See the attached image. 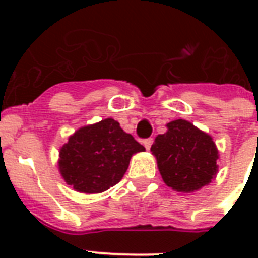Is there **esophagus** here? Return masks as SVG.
I'll return each mask as SVG.
<instances>
[{"instance_id": "1", "label": "esophagus", "mask_w": 258, "mask_h": 258, "mask_svg": "<svg viewBox=\"0 0 258 258\" xmlns=\"http://www.w3.org/2000/svg\"><path fill=\"white\" fill-rule=\"evenodd\" d=\"M153 138H147V139H145L143 141V145H145V147L147 150H150V147H151V145H153Z\"/></svg>"}]
</instances>
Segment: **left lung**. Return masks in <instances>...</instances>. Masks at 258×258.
Listing matches in <instances>:
<instances>
[{
    "mask_svg": "<svg viewBox=\"0 0 258 258\" xmlns=\"http://www.w3.org/2000/svg\"><path fill=\"white\" fill-rule=\"evenodd\" d=\"M167 128L151 146L165 183L175 191L191 192L212 182L218 159L212 138L182 119L170 121Z\"/></svg>",
    "mask_w": 258,
    "mask_h": 258,
    "instance_id": "1",
    "label": "left lung"
}]
</instances>
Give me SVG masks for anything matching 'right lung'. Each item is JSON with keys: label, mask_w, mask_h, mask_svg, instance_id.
I'll return each mask as SVG.
<instances>
[{"label": "right lung", "mask_w": 258, "mask_h": 258, "mask_svg": "<svg viewBox=\"0 0 258 258\" xmlns=\"http://www.w3.org/2000/svg\"><path fill=\"white\" fill-rule=\"evenodd\" d=\"M141 151L145 147L109 117L78 130L60 150L58 166L75 190L101 192L120 182L133 154Z\"/></svg>", "instance_id": "1"}]
</instances>
